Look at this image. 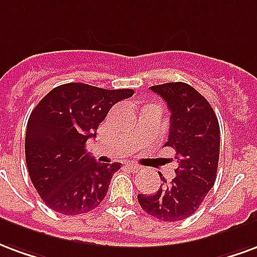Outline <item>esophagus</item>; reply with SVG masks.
<instances>
[{
    "instance_id": "obj_1",
    "label": "esophagus",
    "mask_w": 257,
    "mask_h": 257,
    "mask_svg": "<svg viewBox=\"0 0 257 257\" xmlns=\"http://www.w3.org/2000/svg\"><path fill=\"white\" fill-rule=\"evenodd\" d=\"M126 168H128L131 172L141 171V167L138 164H134V163H126Z\"/></svg>"
}]
</instances>
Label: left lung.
<instances>
[{"mask_svg":"<svg viewBox=\"0 0 257 257\" xmlns=\"http://www.w3.org/2000/svg\"><path fill=\"white\" fill-rule=\"evenodd\" d=\"M151 90L167 102L170 134L164 147L175 151V178H164L153 194H138L147 213L163 222L189 218L201 205L216 179L220 147L218 117L205 97L183 82L152 86ZM162 175V174H160Z\"/></svg>","mask_w":257,"mask_h":257,"instance_id":"1","label":"left lung"}]
</instances>
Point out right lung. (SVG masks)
<instances>
[{"instance_id":"1","label":"right lung","mask_w":257,"mask_h":257,"mask_svg":"<svg viewBox=\"0 0 257 257\" xmlns=\"http://www.w3.org/2000/svg\"><path fill=\"white\" fill-rule=\"evenodd\" d=\"M131 89L65 83L34 108L26 130V163L34 188L53 211L79 215L98 207L120 163L100 164L86 153L89 138Z\"/></svg>"}]
</instances>
